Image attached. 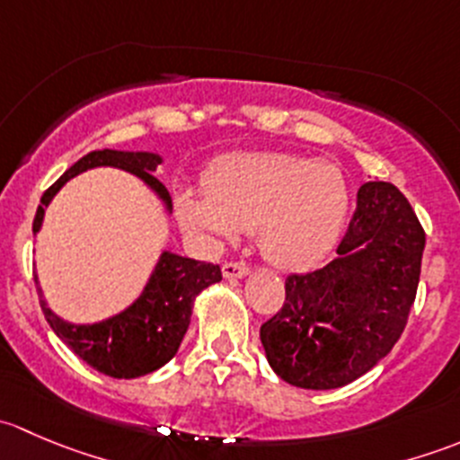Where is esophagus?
I'll list each match as a JSON object with an SVG mask.
<instances>
[{
    "label": "esophagus",
    "mask_w": 460,
    "mask_h": 460,
    "mask_svg": "<svg viewBox=\"0 0 460 460\" xmlns=\"http://www.w3.org/2000/svg\"><path fill=\"white\" fill-rule=\"evenodd\" d=\"M249 273L247 262H238V260H229V262L222 264V276L225 278H243Z\"/></svg>",
    "instance_id": "1"
}]
</instances>
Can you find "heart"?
Segmentation results:
<instances>
[{
	"mask_svg": "<svg viewBox=\"0 0 460 460\" xmlns=\"http://www.w3.org/2000/svg\"><path fill=\"white\" fill-rule=\"evenodd\" d=\"M202 191L175 200L184 229L213 243L256 229L262 256L287 269L324 258L349 211V187L336 164L287 151L217 157L204 171Z\"/></svg>",
	"mask_w": 460,
	"mask_h": 460,
	"instance_id": "1",
	"label": "heart"
}]
</instances>
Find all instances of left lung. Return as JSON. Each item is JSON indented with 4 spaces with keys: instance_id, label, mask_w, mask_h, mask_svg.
<instances>
[{
    "instance_id": "obj_1",
    "label": "left lung",
    "mask_w": 460,
    "mask_h": 460,
    "mask_svg": "<svg viewBox=\"0 0 460 460\" xmlns=\"http://www.w3.org/2000/svg\"><path fill=\"white\" fill-rule=\"evenodd\" d=\"M425 231L389 182H365L323 269L291 273L285 303L260 327L271 369L303 389L351 383L392 351L416 300Z\"/></svg>"
}]
</instances>
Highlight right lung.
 Wrapping results in <instances>:
<instances>
[{
    "label": "right lung",
    "mask_w": 460,
    "mask_h": 460,
    "mask_svg": "<svg viewBox=\"0 0 460 460\" xmlns=\"http://www.w3.org/2000/svg\"><path fill=\"white\" fill-rule=\"evenodd\" d=\"M160 162V155L155 153H127L111 151V148L91 151L82 160H77L58 182L46 189L41 204L37 207L35 220H32V231L35 234L40 231L46 204L53 200L55 193L68 180L93 166H118L137 175L148 187L155 189L157 196L171 208L169 191L153 175ZM220 280L222 271L217 264L164 252L140 298L118 316L95 324L66 323L46 307L40 285H37V294H40L41 312L49 320L50 329L86 365L111 378H137V376L155 372L173 358L189 329L193 300L202 289Z\"/></svg>",
    "instance_id": "1"
}]
</instances>
